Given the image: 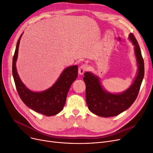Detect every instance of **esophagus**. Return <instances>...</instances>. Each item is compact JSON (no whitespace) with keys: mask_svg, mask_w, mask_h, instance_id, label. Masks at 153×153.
Returning <instances> with one entry per match:
<instances>
[{"mask_svg":"<svg viewBox=\"0 0 153 153\" xmlns=\"http://www.w3.org/2000/svg\"><path fill=\"white\" fill-rule=\"evenodd\" d=\"M88 68V66L86 64H83L81 65L79 67V70H78L79 74L80 75H82L85 72V71H87Z\"/></svg>","mask_w":153,"mask_h":153,"instance_id":"34e87169","label":"esophagus"}]
</instances>
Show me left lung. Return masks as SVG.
Masks as SVG:
<instances>
[{"mask_svg": "<svg viewBox=\"0 0 153 153\" xmlns=\"http://www.w3.org/2000/svg\"><path fill=\"white\" fill-rule=\"evenodd\" d=\"M128 38L134 45L139 69L134 82L126 91L117 94L106 92L97 76L89 72L84 74L86 103L89 110L95 115L103 117L118 115L128 109L137 97L144 76V63L136 38L132 33Z\"/></svg>", "mask_w": 153, "mask_h": 153, "instance_id": "1", "label": "left lung"}]
</instances>
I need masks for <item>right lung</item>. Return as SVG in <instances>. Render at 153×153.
<instances>
[{
    "instance_id": "right-lung-1",
    "label": "right lung",
    "mask_w": 153,
    "mask_h": 153,
    "mask_svg": "<svg viewBox=\"0 0 153 153\" xmlns=\"http://www.w3.org/2000/svg\"><path fill=\"white\" fill-rule=\"evenodd\" d=\"M21 36L22 35L17 42L13 59V76L17 91L23 103L33 110L46 116L55 115L64 108L69 89L77 77V66L73 65L66 68L58 80L46 91L39 93L30 91L21 82L16 67Z\"/></svg>"
}]
</instances>
